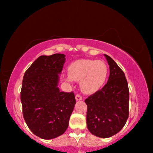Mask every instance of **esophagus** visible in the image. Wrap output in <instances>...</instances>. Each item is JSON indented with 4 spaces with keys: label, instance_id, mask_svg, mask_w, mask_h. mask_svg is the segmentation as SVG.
<instances>
[{
    "label": "esophagus",
    "instance_id": "obj_1",
    "mask_svg": "<svg viewBox=\"0 0 153 153\" xmlns=\"http://www.w3.org/2000/svg\"><path fill=\"white\" fill-rule=\"evenodd\" d=\"M75 99H76L77 101H80V100H82V96L80 94H77L76 95H75Z\"/></svg>",
    "mask_w": 153,
    "mask_h": 153
}]
</instances>
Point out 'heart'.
I'll list each match as a JSON object with an SVG mask.
<instances>
[{"label":"heart","mask_w":153,"mask_h":153,"mask_svg":"<svg viewBox=\"0 0 153 153\" xmlns=\"http://www.w3.org/2000/svg\"><path fill=\"white\" fill-rule=\"evenodd\" d=\"M67 81H80L81 90L91 94L103 86L106 80L108 68L101 60L78 59L69 65Z\"/></svg>","instance_id":"b5f03b06"}]
</instances>
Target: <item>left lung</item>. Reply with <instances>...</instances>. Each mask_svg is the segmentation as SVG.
Listing matches in <instances>:
<instances>
[{"instance_id":"obj_1","label":"left lung","mask_w":153,"mask_h":153,"mask_svg":"<svg viewBox=\"0 0 153 153\" xmlns=\"http://www.w3.org/2000/svg\"><path fill=\"white\" fill-rule=\"evenodd\" d=\"M104 56L110 68L108 80L85 102L87 129L98 137L108 138L120 131L129 117V91L123 70L111 56Z\"/></svg>"}]
</instances>
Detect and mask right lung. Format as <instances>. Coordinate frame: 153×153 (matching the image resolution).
Returning a JSON list of instances; mask_svg holds the SVG:
<instances>
[{"label":"right lung","mask_w":153,"mask_h":153,"mask_svg":"<svg viewBox=\"0 0 153 153\" xmlns=\"http://www.w3.org/2000/svg\"><path fill=\"white\" fill-rule=\"evenodd\" d=\"M65 55L40 56L24 73L21 89L22 112L26 125L36 136L52 139L63 134L75 104L74 93L60 91L59 75Z\"/></svg>","instance_id":"obj_1"}]
</instances>
